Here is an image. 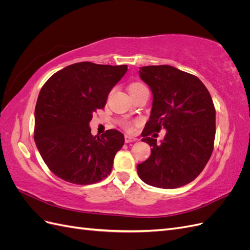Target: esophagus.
<instances>
[{
    "label": "esophagus",
    "instance_id": "obj_1",
    "mask_svg": "<svg viewBox=\"0 0 250 250\" xmlns=\"http://www.w3.org/2000/svg\"><path fill=\"white\" fill-rule=\"evenodd\" d=\"M137 140H138L137 138L130 137V135H125V143H131V142H134V141H137Z\"/></svg>",
    "mask_w": 250,
    "mask_h": 250
}]
</instances>
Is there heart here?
Segmentation results:
<instances>
[{
	"label": "heart",
	"mask_w": 250,
	"mask_h": 250,
	"mask_svg": "<svg viewBox=\"0 0 250 250\" xmlns=\"http://www.w3.org/2000/svg\"><path fill=\"white\" fill-rule=\"evenodd\" d=\"M141 86H144L143 84H141V83H133V84L130 85L129 90L135 89V88L141 87ZM134 125H135V122H130V121H127V122H124V124H123L124 128H126L128 131H132L133 128H134Z\"/></svg>",
	"instance_id": "heart-1"
}]
</instances>
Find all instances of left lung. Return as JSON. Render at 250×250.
Returning a JSON list of instances; mask_svg holds the SVG:
<instances>
[{
	"label": "left lung",
	"instance_id": "left-lung-1",
	"mask_svg": "<svg viewBox=\"0 0 250 250\" xmlns=\"http://www.w3.org/2000/svg\"><path fill=\"white\" fill-rule=\"evenodd\" d=\"M140 77L153 94L150 119L142 132L151 155L137 166L150 186L174 188L191 183L206 167L214 149L216 110L208 88L195 76L171 65H148ZM162 127L161 144L149 137Z\"/></svg>",
	"mask_w": 250,
	"mask_h": 250
}]
</instances>
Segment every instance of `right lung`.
Segmentation results:
<instances>
[{"label": "right lung", "instance_id": "add662e5", "mask_svg": "<svg viewBox=\"0 0 250 250\" xmlns=\"http://www.w3.org/2000/svg\"><path fill=\"white\" fill-rule=\"evenodd\" d=\"M127 72V65L78 62L65 66L42 87L35 106L34 141L48 168L67 183L90 185L104 179L124 145L119 130L90 133L93 113Z\"/></svg>", "mask_w": 250, "mask_h": 250}]
</instances>
